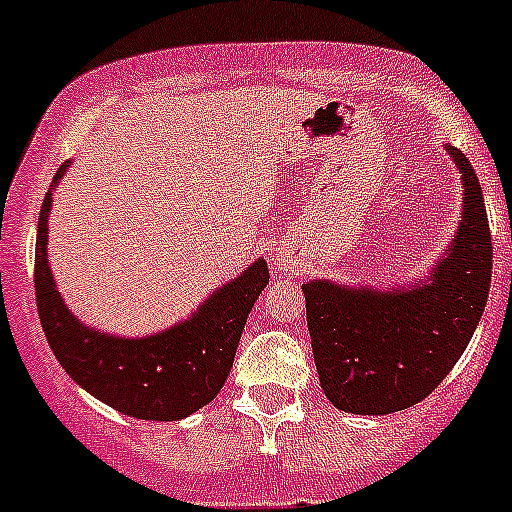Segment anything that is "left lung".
<instances>
[{
	"mask_svg": "<svg viewBox=\"0 0 512 512\" xmlns=\"http://www.w3.org/2000/svg\"><path fill=\"white\" fill-rule=\"evenodd\" d=\"M461 173L463 210L451 245L404 287L302 285L314 364L339 411L386 416L426 399L466 352L488 302L493 245L471 160L448 146Z\"/></svg>",
	"mask_w": 512,
	"mask_h": 512,
	"instance_id": "left-lung-1",
	"label": "left lung"
}]
</instances>
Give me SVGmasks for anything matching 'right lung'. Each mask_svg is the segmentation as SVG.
Listing matches in <instances>:
<instances>
[{
    "label": "right lung",
    "mask_w": 512,
    "mask_h": 512,
    "mask_svg": "<svg viewBox=\"0 0 512 512\" xmlns=\"http://www.w3.org/2000/svg\"><path fill=\"white\" fill-rule=\"evenodd\" d=\"M69 165L66 160L56 170L36 230V309L46 342L66 374L111 409L143 421L188 418L223 389L247 314L270 282L267 262L255 260L235 280L215 287L188 317L146 337H121L84 324L56 289L46 250L54 190Z\"/></svg>",
    "instance_id": "obj_1"
}]
</instances>
